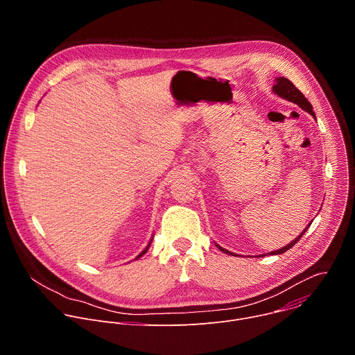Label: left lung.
<instances>
[{
  "label": "left lung",
  "instance_id": "obj_1",
  "mask_svg": "<svg viewBox=\"0 0 355 355\" xmlns=\"http://www.w3.org/2000/svg\"><path fill=\"white\" fill-rule=\"evenodd\" d=\"M274 92L277 94V95H279V96H282V98H285V99H288V101H291V103H295L296 105H299L302 110H305L306 112H309L312 116H315V112L312 111V105H311V103L309 101L306 99V96L303 95L295 85H293V83L292 81H289L288 78H285V77H279V78H277V84L274 85ZM311 226V223L308 225V227ZM308 227L303 230L293 241H291L288 245H285V247H282V248H279V250H275V251H271L270 254H282V252H285L286 250H289L293 244H296L297 241H299V239L305 234V232L308 230ZM218 245V244H216ZM218 248L220 250V251H223V252H226V254H230V256H234L233 252H230V251H227V250H225L223 247H220V245H218ZM264 257V256H263Z\"/></svg>",
  "mask_w": 355,
  "mask_h": 355
}]
</instances>
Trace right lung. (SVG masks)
<instances>
[{"mask_svg": "<svg viewBox=\"0 0 355 355\" xmlns=\"http://www.w3.org/2000/svg\"><path fill=\"white\" fill-rule=\"evenodd\" d=\"M150 243H151V241H150ZM150 243H148V244H147V247H146V248H144V250H143V251H141V252H140V254H139V256H137V257H136V259H140V257H141V256H143V254H144V252H146V251H147V250H148V247H150Z\"/></svg>", "mask_w": 355, "mask_h": 355, "instance_id": "add662e5", "label": "right lung"}]
</instances>
